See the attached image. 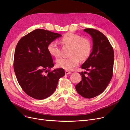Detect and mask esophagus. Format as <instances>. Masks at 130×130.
Returning <instances> with one entry per match:
<instances>
[{"label": "esophagus", "mask_w": 130, "mask_h": 130, "mask_svg": "<svg viewBox=\"0 0 130 130\" xmlns=\"http://www.w3.org/2000/svg\"><path fill=\"white\" fill-rule=\"evenodd\" d=\"M71 73V72L69 71H67V70H66L65 71V74L67 75V74H70Z\"/></svg>", "instance_id": "1"}]
</instances>
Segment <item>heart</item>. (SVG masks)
Returning <instances> with one entry per match:
<instances>
[{"label":"heart","instance_id":"b5f03b06","mask_svg":"<svg viewBox=\"0 0 130 130\" xmlns=\"http://www.w3.org/2000/svg\"><path fill=\"white\" fill-rule=\"evenodd\" d=\"M65 45L71 46L70 55L68 58L61 57L57 60L58 67L66 70H72L78 66L80 59L84 60L90 56L92 51L91 41L86 38L82 37L73 32L65 34L60 39ZM48 52L52 56L57 57L60 55V49L55 42H51L47 45Z\"/></svg>","mask_w":130,"mask_h":130}]
</instances>
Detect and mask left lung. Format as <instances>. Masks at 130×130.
I'll use <instances>...</instances> for the list:
<instances>
[{
    "mask_svg": "<svg viewBox=\"0 0 130 130\" xmlns=\"http://www.w3.org/2000/svg\"><path fill=\"white\" fill-rule=\"evenodd\" d=\"M84 31L93 38V50L81 68L87 72H81L82 80L75 86L81 96L91 99L98 96L107 87L113 76L114 51L109 40L103 33L93 28ZM86 73L88 76L85 74Z\"/></svg>",
    "mask_w": 130,
    "mask_h": 130,
    "instance_id": "8db88e82",
    "label": "left lung"
}]
</instances>
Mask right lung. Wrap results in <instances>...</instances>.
Instances as JSON below:
<instances>
[{
  "label": "right lung",
  "mask_w": 130,
  "mask_h": 130,
  "mask_svg": "<svg viewBox=\"0 0 130 130\" xmlns=\"http://www.w3.org/2000/svg\"><path fill=\"white\" fill-rule=\"evenodd\" d=\"M60 36L58 33L36 29L23 37L17 44L13 69L20 87L34 99L50 96L59 79L65 75L63 69L51 71L54 63L47 49L48 44Z\"/></svg>",
  "instance_id": "right-lung-1"
}]
</instances>
